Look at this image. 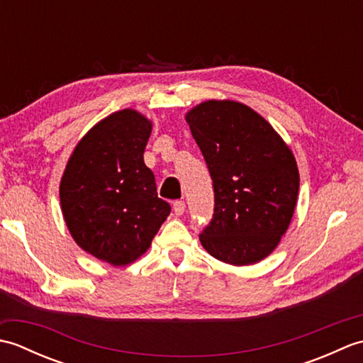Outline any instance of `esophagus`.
I'll list each match as a JSON object with an SVG mask.
<instances>
[{"instance_id": "34e87169", "label": "esophagus", "mask_w": 363, "mask_h": 363, "mask_svg": "<svg viewBox=\"0 0 363 363\" xmlns=\"http://www.w3.org/2000/svg\"><path fill=\"white\" fill-rule=\"evenodd\" d=\"M173 211L176 215H182L184 212H186V203L184 201H174L173 203Z\"/></svg>"}]
</instances>
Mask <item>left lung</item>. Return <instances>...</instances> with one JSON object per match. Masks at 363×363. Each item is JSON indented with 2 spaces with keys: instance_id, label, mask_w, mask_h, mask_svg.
Listing matches in <instances>:
<instances>
[{
  "instance_id": "left-lung-1",
  "label": "left lung",
  "mask_w": 363,
  "mask_h": 363,
  "mask_svg": "<svg viewBox=\"0 0 363 363\" xmlns=\"http://www.w3.org/2000/svg\"><path fill=\"white\" fill-rule=\"evenodd\" d=\"M186 120L215 191L213 217L199 240L225 264H257L290 226L299 190L296 159L273 126L243 103L209 99Z\"/></svg>"
}]
</instances>
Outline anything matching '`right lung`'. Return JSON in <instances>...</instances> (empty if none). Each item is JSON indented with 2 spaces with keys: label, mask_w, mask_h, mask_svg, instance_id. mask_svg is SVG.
<instances>
[{
  "label": "right lung",
  "mask_w": 363,
  "mask_h": 363,
  "mask_svg": "<svg viewBox=\"0 0 363 363\" xmlns=\"http://www.w3.org/2000/svg\"><path fill=\"white\" fill-rule=\"evenodd\" d=\"M151 129L134 109L111 113L78 142L60 179V209L73 240L113 267L143 256L172 212L143 162Z\"/></svg>",
  "instance_id": "add662e5"
}]
</instances>
